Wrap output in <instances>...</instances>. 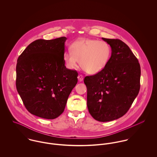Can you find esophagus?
Wrapping results in <instances>:
<instances>
[{
  "instance_id": "obj_1",
  "label": "esophagus",
  "mask_w": 157,
  "mask_h": 157,
  "mask_svg": "<svg viewBox=\"0 0 157 157\" xmlns=\"http://www.w3.org/2000/svg\"><path fill=\"white\" fill-rule=\"evenodd\" d=\"M78 81L80 82H82L83 80V76L82 75H78Z\"/></svg>"
}]
</instances>
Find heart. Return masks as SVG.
<instances>
[{
    "label": "heart",
    "mask_w": 157,
    "mask_h": 157,
    "mask_svg": "<svg viewBox=\"0 0 157 157\" xmlns=\"http://www.w3.org/2000/svg\"><path fill=\"white\" fill-rule=\"evenodd\" d=\"M71 51L65 52L63 60L69 69H76L79 63L87 73L96 74L108 63L111 48L105 41L95 39H81L74 42Z\"/></svg>",
    "instance_id": "heart-1"
}]
</instances>
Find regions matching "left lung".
<instances>
[{
    "mask_svg": "<svg viewBox=\"0 0 157 157\" xmlns=\"http://www.w3.org/2000/svg\"><path fill=\"white\" fill-rule=\"evenodd\" d=\"M110 45L111 56L101 72L86 76L87 106L91 116L101 122L123 116L140 88L141 69L129 46L119 39L102 38Z\"/></svg>",
    "mask_w": 157,
    "mask_h": 157,
    "instance_id": "obj_1",
    "label": "left lung"
}]
</instances>
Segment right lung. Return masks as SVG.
I'll list each match as a JSON object with an SVG mask.
<instances>
[{"label":"right lung","instance_id":"right-lung-1","mask_svg":"<svg viewBox=\"0 0 157 157\" xmlns=\"http://www.w3.org/2000/svg\"><path fill=\"white\" fill-rule=\"evenodd\" d=\"M67 40L65 37L36 40L17 59L16 88L25 108L33 115L45 119L58 117L77 83V72L65 65Z\"/></svg>","mask_w":157,"mask_h":157}]
</instances>
